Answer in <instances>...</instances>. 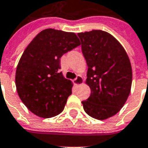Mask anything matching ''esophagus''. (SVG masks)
Masks as SVG:
<instances>
[{"mask_svg": "<svg viewBox=\"0 0 148 148\" xmlns=\"http://www.w3.org/2000/svg\"><path fill=\"white\" fill-rule=\"evenodd\" d=\"M83 83V79L82 76H80V75H78L74 80H73V84L75 85V86H79V85H81V84H82Z\"/></svg>", "mask_w": 148, "mask_h": 148, "instance_id": "obj_1", "label": "esophagus"}]
</instances>
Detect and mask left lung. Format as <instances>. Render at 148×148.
<instances>
[{
	"mask_svg": "<svg viewBox=\"0 0 148 148\" xmlns=\"http://www.w3.org/2000/svg\"><path fill=\"white\" fill-rule=\"evenodd\" d=\"M88 66L86 84L90 95L82 101L90 117L104 120L121 110L132 86V66L123 46L102 30L77 34Z\"/></svg>",
	"mask_w": 148,
	"mask_h": 148,
	"instance_id": "left-lung-1",
	"label": "left lung"
}]
</instances>
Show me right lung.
Here are the masks:
<instances>
[{"mask_svg": "<svg viewBox=\"0 0 148 148\" xmlns=\"http://www.w3.org/2000/svg\"><path fill=\"white\" fill-rule=\"evenodd\" d=\"M80 44L74 33L47 29L22 54L15 73L16 90L22 102L37 116L51 118L63 110L72 82L60 71V58Z\"/></svg>", "mask_w": 148, "mask_h": 148, "instance_id": "obj_1", "label": "right lung"}]
</instances>
